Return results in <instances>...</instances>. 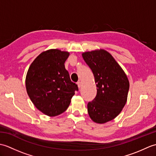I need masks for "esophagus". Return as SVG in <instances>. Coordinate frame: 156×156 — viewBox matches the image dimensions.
Masks as SVG:
<instances>
[{
	"instance_id": "esophagus-1",
	"label": "esophagus",
	"mask_w": 156,
	"mask_h": 156,
	"mask_svg": "<svg viewBox=\"0 0 156 156\" xmlns=\"http://www.w3.org/2000/svg\"><path fill=\"white\" fill-rule=\"evenodd\" d=\"M77 85H78V87L80 88V87H81V86H82V82H80V81H79V82H77Z\"/></svg>"
}]
</instances>
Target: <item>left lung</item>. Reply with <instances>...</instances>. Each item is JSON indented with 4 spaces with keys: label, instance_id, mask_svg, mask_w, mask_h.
Wrapping results in <instances>:
<instances>
[{
    "label": "left lung",
    "instance_id": "obj_1",
    "mask_svg": "<svg viewBox=\"0 0 156 156\" xmlns=\"http://www.w3.org/2000/svg\"><path fill=\"white\" fill-rule=\"evenodd\" d=\"M94 76L97 94L88 104V112L94 122L103 124L117 117L127 102L129 82L112 55L105 49L82 54Z\"/></svg>",
    "mask_w": 156,
    "mask_h": 156
}]
</instances>
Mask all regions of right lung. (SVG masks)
<instances>
[{
	"label": "right lung",
	"instance_id": "1",
	"mask_svg": "<svg viewBox=\"0 0 156 156\" xmlns=\"http://www.w3.org/2000/svg\"><path fill=\"white\" fill-rule=\"evenodd\" d=\"M69 53L58 49L41 52L29 66L26 90L35 107L49 117L64 112L78 86L72 82L64 63Z\"/></svg>",
	"mask_w": 156,
	"mask_h": 156
}]
</instances>
